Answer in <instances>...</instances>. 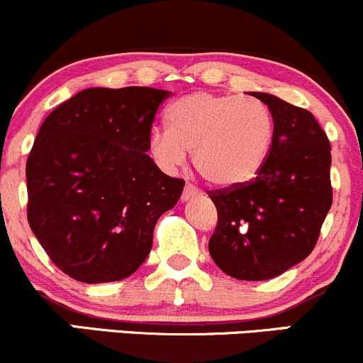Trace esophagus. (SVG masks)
<instances>
[{
	"label": "esophagus",
	"mask_w": 363,
	"mask_h": 363,
	"mask_svg": "<svg viewBox=\"0 0 363 363\" xmlns=\"http://www.w3.org/2000/svg\"><path fill=\"white\" fill-rule=\"evenodd\" d=\"M195 195H199V189H197V186L192 185V183H186L185 190H183V194H182V201H183V202L189 201V199L195 197Z\"/></svg>",
	"instance_id": "34e87169"
}]
</instances>
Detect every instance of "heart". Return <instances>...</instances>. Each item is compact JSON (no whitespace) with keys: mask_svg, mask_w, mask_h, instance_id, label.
I'll return each instance as SVG.
<instances>
[{"mask_svg":"<svg viewBox=\"0 0 363 363\" xmlns=\"http://www.w3.org/2000/svg\"><path fill=\"white\" fill-rule=\"evenodd\" d=\"M168 128H154L147 147L164 169H174L194 150V164L214 186L250 182L274 144V116L262 101L233 94L190 92L166 109Z\"/></svg>","mask_w":363,"mask_h":363,"instance_id":"b5f03b06","label":"heart"}]
</instances>
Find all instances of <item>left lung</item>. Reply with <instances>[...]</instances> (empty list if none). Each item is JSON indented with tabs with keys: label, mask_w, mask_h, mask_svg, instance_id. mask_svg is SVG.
Masks as SVG:
<instances>
[{
	"label": "left lung",
	"mask_w": 363,
	"mask_h": 363,
	"mask_svg": "<svg viewBox=\"0 0 363 363\" xmlns=\"http://www.w3.org/2000/svg\"><path fill=\"white\" fill-rule=\"evenodd\" d=\"M274 116V144L255 180L209 192L218 226L209 254L228 276L264 281L302 262L333 203L331 144L311 111L250 92Z\"/></svg>",
	"instance_id": "obj_1"
}]
</instances>
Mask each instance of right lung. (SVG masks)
Instances as JSON below:
<instances>
[{"mask_svg": "<svg viewBox=\"0 0 363 363\" xmlns=\"http://www.w3.org/2000/svg\"><path fill=\"white\" fill-rule=\"evenodd\" d=\"M171 92L92 87L55 108L27 160V219L65 274L82 283L128 278L147 259L157 219L185 182L147 154L154 116Z\"/></svg>", "mask_w": 363, "mask_h": 363, "instance_id": "1", "label": "right lung"}]
</instances>
